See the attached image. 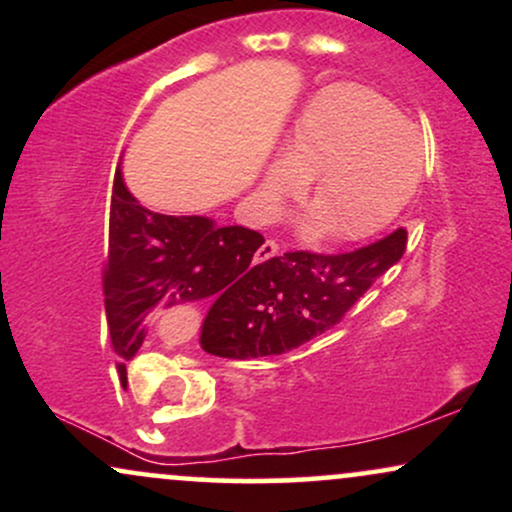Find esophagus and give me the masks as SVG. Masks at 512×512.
I'll return each instance as SVG.
<instances>
[{
    "label": "esophagus",
    "instance_id": "esophagus-1",
    "mask_svg": "<svg viewBox=\"0 0 512 512\" xmlns=\"http://www.w3.org/2000/svg\"><path fill=\"white\" fill-rule=\"evenodd\" d=\"M279 243H276V240H267V243L262 245L260 250H257V255H255V260L257 262H264V260H269V257H276L279 255Z\"/></svg>",
    "mask_w": 512,
    "mask_h": 512
}]
</instances>
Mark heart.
Masks as SVG:
<instances>
[{"label":"heart","mask_w":512,"mask_h":512,"mask_svg":"<svg viewBox=\"0 0 512 512\" xmlns=\"http://www.w3.org/2000/svg\"><path fill=\"white\" fill-rule=\"evenodd\" d=\"M424 170L419 129L385 98L356 84L322 91L289 139L286 158L264 178L269 209L313 175V226L334 240H358L385 228L409 202Z\"/></svg>","instance_id":"b5f03b06"}]
</instances>
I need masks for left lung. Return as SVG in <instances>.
Here are the masks:
<instances>
[{"instance_id": "left-lung-1", "label": "left lung", "mask_w": 512, "mask_h": 512, "mask_svg": "<svg viewBox=\"0 0 512 512\" xmlns=\"http://www.w3.org/2000/svg\"><path fill=\"white\" fill-rule=\"evenodd\" d=\"M407 250V231L363 248L322 255L296 250L257 264L238 296L211 305L202 325L207 354L238 358L276 356L339 325L375 281Z\"/></svg>"}]
</instances>
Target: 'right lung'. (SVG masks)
I'll return each instance as SVG.
<instances>
[{
  "mask_svg": "<svg viewBox=\"0 0 512 512\" xmlns=\"http://www.w3.org/2000/svg\"><path fill=\"white\" fill-rule=\"evenodd\" d=\"M264 238L243 226H214L204 216L144 209L117 168L110 199L103 296L120 375L146 337L151 313L197 301H226L248 286Z\"/></svg>",
  "mask_w": 512,
  "mask_h": 512,
  "instance_id": "1",
  "label": "right lung"
}]
</instances>
